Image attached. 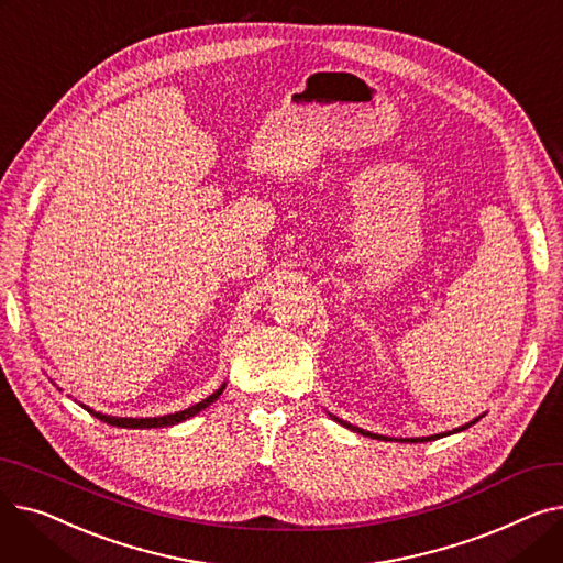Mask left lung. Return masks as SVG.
Here are the masks:
<instances>
[{"label":"left lung","mask_w":563,"mask_h":563,"mask_svg":"<svg viewBox=\"0 0 563 563\" xmlns=\"http://www.w3.org/2000/svg\"><path fill=\"white\" fill-rule=\"evenodd\" d=\"M335 422H340V424H344L346 429H351V431H356V433H363V435H367V438H383V440H390V438H386V435H378V433H369V431H365V429H358V427H353V424H349V422H342L340 418H335V416H331ZM475 422H479V418L477 420H472V422H467V424H463V427H459V429H454V433L456 431H463V429H467V427H472ZM452 431H448V433H435V435H424V438H406V440H401V442H429V440H438V438H442V435H450Z\"/></svg>","instance_id":"obj_1"}]
</instances>
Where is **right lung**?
Wrapping results in <instances>:
<instances>
[{
    "instance_id": "add662e5",
    "label": "right lung",
    "mask_w": 563,
    "mask_h": 563,
    "mask_svg": "<svg viewBox=\"0 0 563 563\" xmlns=\"http://www.w3.org/2000/svg\"><path fill=\"white\" fill-rule=\"evenodd\" d=\"M223 390H225V383H223V386H221L217 393H212L210 397H207V399H202V401H198V404H194V406H189V408H185V410L170 412V416H162V418H113V416H102V412H96L93 408H88V406H84V408H86L88 412H91V416H96L98 420H102V422H107V424H111V427H123V429H159V427L180 424V422L194 418L196 412H200V410H205L210 404H214V401L221 397Z\"/></svg>"
}]
</instances>
